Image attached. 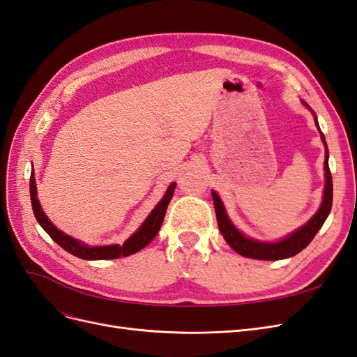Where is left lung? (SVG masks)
I'll return each mask as SVG.
<instances>
[{
  "label": "left lung",
  "mask_w": 357,
  "mask_h": 357,
  "mask_svg": "<svg viewBox=\"0 0 357 357\" xmlns=\"http://www.w3.org/2000/svg\"><path fill=\"white\" fill-rule=\"evenodd\" d=\"M308 110L310 105L307 102L302 101ZM312 113V110H311ZM314 116V122L316 126L320 131V126L317 122L316 114ZM320 138L323 144H325L326 149V155H325V190H323V201L320 208L317 210V213L312 215V218L304 225L301 226L299 229H296L295 232H291L290 235H287L286 238L275 241V243H265V241H257L253 238H248L244 234H241L238 229L235 228L234 223L229 220L228 214H226L225 205L220 199V197L215 193L214 190H211L213 195V202H214V208H215V218H218V225H219V231L222 232L223 238L226 240L234 250L245 257H252V259H259V261H280V259H287L298 255L299 252L304 250V248L312 241L316 234L319 232V229L325 223V220L328 219V215L331 213L332 208V176H331V169H329V152H328V146H326V139L323 132L320 131Z\"/></svg>",
  "instance_id": "1"
}]
</instances>
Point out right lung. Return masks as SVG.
I'll list each match as a JSON object with an SVG mask.
<instances>
[{
  "mask_svg": "<svg viewBox=\"0 0 357 357\" xmlns=\"http://www.w3.org/2000/svg\"><path fill=\"white\" fill-rule=\"evenodd\" d=\"M176 183H171L168 186L164 198H162L156 207L147 215V219L143 222V225L129 236V238L121 245V244H112V245H86L80 243L79 240L73 238V236L63 234L59 231L55 225H53L45 211L41 210L40 201L37 198V186H36V177L34 171L31 172L29 178V193H31V204H32V211L37 222L41 225V228L45 229L50 238L59 244L63 250L68 253L77 256L80 259H86V261H104V259H117V257H125L129 255H134L137 252L144 248L150 241H152L156 234L159 232L162 222H164L165 213L168 208V204L172 198V193H174Z\"/></svg>",
  "mask_w": 357,
  "mask_h": 357,
  "instance_id": "1",
  "label": "right lung"
}]
</instances>
